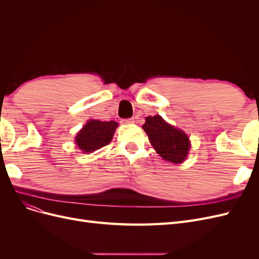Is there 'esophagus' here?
Instances as JSON below:
<instances>
[{
    "mask_svg": "<svg viewBox=\"0 0 259 259\" xmlns=\"http://www.w3.org/2000/svg\"><path fill=\"white\" fill-rule=\"evenodd\" d=\"M122 122L125 123V124H132V123H134L135 121H134V119H124Z\"/></svg>",
    "mask_w": 259,
    "mask_h": 259,
    "instance_id": "1",
    "label": "esophagus"
}]
</instances>
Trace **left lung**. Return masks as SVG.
Instances as JSON below:
<instances>
[{"instance_id": "left-lung-1", "label": "left lung", "mask_w": 259, "mask_h": 259, "mask_svg": "<svg viewBox=\"0 0 259 259\" xmlns=\"http://www.w3.org/2000/svg\"><path fill=\"white\" fill-rule=\"evenodd\" d=\"M150 144L164 160L182 163L190 149L189 138L183 131L167 124L160 115L146 117L143 125Z\"/></svg>"}]
</instances>
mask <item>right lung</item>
<instances>
[{
  "label": "right lung",
  "mask_w": 259,
  "mask_h": 259,
  "mask_svg": "<svg viewBox=\"0 0 259 259\" xmlns=\"http://www.w3.org/2000/svg\"><path fill=\"white\" fill-rule=\"evenodd\" d=\"M116 126L117 123L114 121L91 120L76 135L75 143L82 151L93 152L111 142Z\"/></svg>",
  "instance_id": "right-lung-1"
}]
</instances>
